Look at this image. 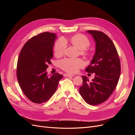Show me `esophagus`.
Segmentation results:
<instances>
[{
  "label": "esophagus",
  "mask_w": 135,
  "mask_h": 135,
  "mask_svg": "<svg viewBox=\"0 0 135 135\" xmlns=\"http://www.w3.org/2000/svg\"><path fill=\"white\" fill-rule=\"evenodd\" d=\"M64 76H74V75H73V74H65L64 75Z\"/></svg>",
  "instance_id": "1"
}]
</instances>
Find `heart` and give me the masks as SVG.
Here are the masks:
<instances>
[{"mask_svg":"<svg viewBox=\"0 0 135 135\" xmlns=\"http://www.w3.org/2000/svg\"><path fill=\"white\" fill-rule=\"evenodd\" d=\"M70 42L78 48L82 50L81 53L85 54V50L90 46L89 39L84 35L77 34L73 36L70 39ZM66 42L64 39L61 38L55 43L54 46L55 55L59 56L62 55L66 50ZM84 66L83 61L80 59H65L61 61L60 66L63 70L69 73H74L78 71L79 69Z\"/></svg>","mask_w":135,"mask_h":135,"instance_id":"1","label":"heart"}]
</instances>
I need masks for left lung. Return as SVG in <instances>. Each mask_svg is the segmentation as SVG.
Wrapping results in <instances>:
<instances>
[{"instance_id":"obj_1","label":"left lung","mask_w":135,"mask_h":135,"mask_svg":"<svg viewBox=\"0 0 135 135\" xmlns=\"http://www.w3.org/2000/svg\"><path fill=\"white\" fill-rule=\"evenodd\" d=\"M96 43L95 53L91 65L85 69L89 73H95L89 82L82 76L83 85L79 93L89 105H96L107 100L115 89L120 75V63L116 48L108 35L96 30H88Z\"/></svg>"}]
</instances>
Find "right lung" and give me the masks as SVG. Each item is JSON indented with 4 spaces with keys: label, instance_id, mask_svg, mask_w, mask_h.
I'll use <instances>...</instances> for the list:
<instances>
[{
    "label": "right lung",
    "instance_id": "add662e5",
    "mask_svg": "<svg viewBox=\"0 0 135 135\" xmlns=\"http://www.w3.org/2000/svg\"><path fill=\"white\" fill-rule=\"evenodd\" d=\"M56 34L44 32L34 36L25 44L17 65V77L20 88L28 100L36 104L48 101L57 88L63 75L55 73L47 75L51 64Z\"/></svg>",
    "mask_w": 135,
    "mask_h": 135
}]
</instances>
